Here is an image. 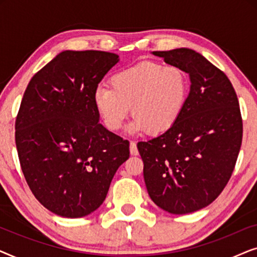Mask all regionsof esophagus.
Here are the masks:
<instances>
[{"label": "esophagus", "mask_w": 257, "mask_h": 257, "mask_svg": "<svg viewBox=\"0 0 257 257\" xmlns=\"http://www.w3.org/2000/svg\"><path fill=\"white\" fill-rule=\"evenodd\" d=\"M130 153L132 154V156H138V149H137V144L136 142H131L130 143Z\"/></svg>", "instance_id": "obj_1"}]
</instances>
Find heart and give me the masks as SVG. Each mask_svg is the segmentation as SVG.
Returning <instances> with one entry per match:
<instances>
[{"instance_id":"b5f03b06","label":"heart","mask_w":257,"mask_h":257,"mask_svg":"<svg viewBox=\"0 0 257 257\" xmlns=\"http://www.w3.org/2000/svg\"><path fill=\"white\" fill-rule=\"evenodd\" d=\"M108 83L110 87H98L93 101L110 131L121 127L130 108L135 117L130 132L170 131L180 119L189 92L188 77L181 69L150 61L119 70Z\"/></svg>"}]
</instances>
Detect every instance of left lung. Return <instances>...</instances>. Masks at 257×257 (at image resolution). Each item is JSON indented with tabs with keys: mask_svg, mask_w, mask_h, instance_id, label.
<instances>
[{
	"mask_svg": "<svg viewBox=\"0 0 257 257\" xmlns=\"http://www.w3.org/2000/svg\"><path fill=\"white\" fill-rule=\"evenodd\" d=\"M189 75L182 114L170 131L138 143L150 198L171 214L210 205L229 181L242 143V118L228 77L192 49L153 51Z\"/></svg>",
	"mask_w": 257,
	"mask_h": 257,
	"instance_id": "8db88e82",
	"label": "left lung"
}]
</instances>
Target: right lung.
Returning <instances> with one entry per match:
<instances>
[{
    "label": "right lung",
    "mask_w": 257,
    "mask_h": 257,
    "mask_svg": "<svg viewBox=\"0 0 257 257\" xmlns=\"http://www.w3.org/2000/svg\"><path fill=\"white\" fill-rule=\"evenodd\" d=\"M119 62L112 52L66 50L28 84L15 122L21 168L38 201L63 217L104 202L130 143L99 124L98 84Z\"/></svg>",
    "instance_id": "right-lung-1"
}]
</instances>
